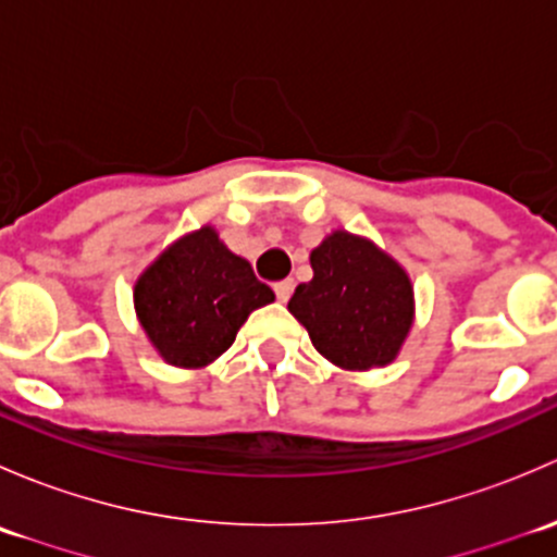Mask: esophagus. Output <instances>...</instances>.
Returning <instances> with one entry per match:
<instances>
[{"instance_id": "34e87169", "label": "esophagus", "mask_w": 557, "mask_h": 557, "mask_svg": "<svg viewBox=\"0 0 557 557\" xmlns=\"http://www.w3.org/2000/svg\"><path fill=\"white\" fill-rule=\"evenodd\" d=\"M274 294H277V299L285 305V301L294 296V280H280V283L274 285Z\"/></svg>"}]
</instances>
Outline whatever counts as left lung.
I'll use <instances>...</instances> for the list:
<instances>
[{
  "label": "left lung",
  "mask_w": 557,
  "mask_h": 557,
  "mask_svg": "<svg viewBox=\"0 0 557 557\" xmlns=\"http://www.w3.org/2000/svg\"><path fill=\"white\" fill-rule=\"evenodd\" d=\"M312 280L290 296L288 310L314 350L347 372L396 361L414 323L407 269L372 239L336 228L310 252Z\"/></svg>",
  "instance_id": "8db88e82"
}]
</instances>
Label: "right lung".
Segmentation results:
<instances>
[{
  "mask_svg": "<svg viewBox=\"0 0 557 557\" xmlns=\"http://www.w3.org/2000/svg\"><path fill=\"white\" fill-rule=\"evenodd\" d=\"M272 301V288L210 223L164 247L134 283L145 336L177 369L210 367L234 345L250 312Z\"/></svg>",
  "mask_w": 557,
  "mask_h": 557,
  "instance_id": "right-lung-1",
  "label": "right lung"
}]
</instances>
